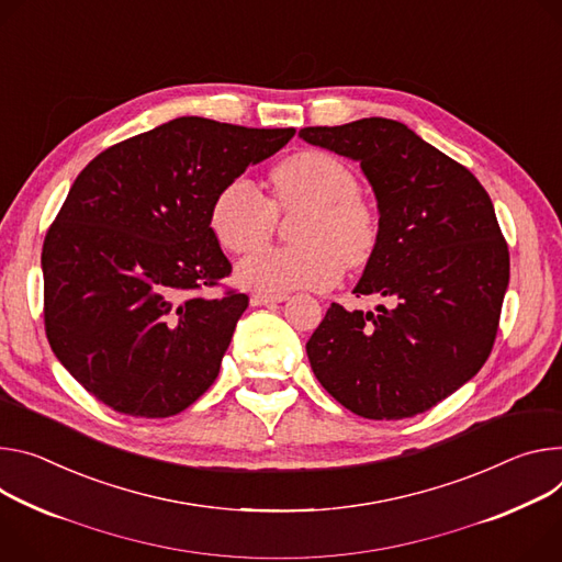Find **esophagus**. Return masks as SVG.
Masks as SVG:
<instances>
[{"mask_svg":"<svg viewBox=\"0 0 562 562\" xmlns=\"http://www.w3.org/2000/svg\"><path fill=\"white\" fill-rule=\"evenodd\" d=\"M284 300H289L286 293H262V291H258V293L250 295V304H255V307H262V304H278V302H284Z\"/></svg>","mask_w":562,"mask_h":562,"instance_id":"34e87169","label":"esophagus"}]
</instances>
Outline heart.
Returning a JSON list of instances; mask_svg holds the SVG:
<instances>
[{"label": "heart", "instance_id": "b5f03b06", "mask_svg": "<svg viewBox=\"0 0 562 562\" xmlns=\"http://www.w3.org/2000/svg\"><path fill=\"white\" fill-rule=\"evenodd\" d=\"M273 199L246 177L231 179L211 203V228L233 252L262 246L276 226V213L300 211L291 228L293 246L250 252L237 278L250 289L284 293L327 289L340 273L370 260L376 246V217L359 196V179L327 151H302L271 172Z\"/></svg>", "mask_w": 562, "mask_h": 562}]
</instances>
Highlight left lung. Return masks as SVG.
<instances>
[{
	"mask_svg": "<svg viewBox=\"0 0 562 562\" xmlns=\"http://www.w3.org/2000/svg\"><path fill=\"white\" fill-rule=\"evenodd\" d=\"M297 136L361 164L379 233L353 293L387 300L379 314L331 302L307 342L312 370L359 417L426 413L471 381L493 349L508 248L491 196L398 121L374 116Z\"/></svg>",
	"mask_w": 562,
	"mask_h": 562,
	"instance_id": "8db88e82",
	"label": "left lung"
}]
</instances>
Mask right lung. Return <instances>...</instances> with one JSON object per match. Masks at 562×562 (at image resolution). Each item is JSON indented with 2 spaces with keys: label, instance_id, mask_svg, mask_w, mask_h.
Segmentation results:
<instances>
[{
  "label": "right lung",
  "instance_id": "1",
  "mask_svg": "<svg viewBox=\"0 0 562 562\" xmlns=\"http://www.w3.org/2000/svg\"><path fill=\"white\" fill-rule=\"evenodd\" d=\"M293 134L181 116L78 175L42 248L44 327L89 394L164 419L215 383L248 295L201 293L231 273L211 203Z\"/></svg>",
  "mask_w": 562,
  "mask_h": 562
}]
</instances>
